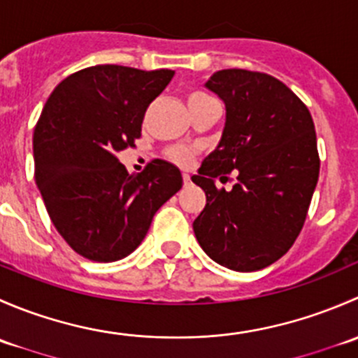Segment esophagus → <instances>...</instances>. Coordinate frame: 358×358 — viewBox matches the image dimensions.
<instances>
[{"label": "esophagus", "instance_id": "1", "mask_svg": "<svg viewBox=\"0 0 358 358\" xmlns=\"http://www.w3.org/2000/svg\"><path fill=\"white\" fill-rule=\"evenodd\" d=\"M182 176H183V183H185V185H189V183H190V175H189V173H182Z\"/></svg>", "mask_w": 358, "mask_h": 358}]
</instances>
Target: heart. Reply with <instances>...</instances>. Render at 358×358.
<instances>
[{"instance_id": "1", "label": "heart", "mask_w": 358, "mask_h": 358, "mask_svg": "<svg viewBox=\"0 0 358 358\" xmlns=\"http://www.w3.org/2000/svg\"><path fill=\"white\" fill-rule=\"evenodd\" d=\"M213 100H215V99H213L209 93L202 92V90H194V92H190L189 96H187V102H189V109L201 106V103L213 102ZM166 154H168V159H171L173 162L185 166V164H189L190 161H192L196 150L190 149V147L176 145V147H171V149H169Z\"/></svg>"}]
</instances>
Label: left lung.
<instances>
[{
	"mask_svg": "<svg viewBox=\"0 0 358 358\" xmlns=\"http://www.w3.org/2000/svg\"><path fill=\"white\" fill-rule=\"evenodd\" d=\"M206 86L225 102L227 121L218 147L192 176L206 192L194 232L220 265L265 268L294 244L319 180L312 114L265 72L223 69ZM232 171L233 190L216 189L214 178Z\"/></svg>",
	"mask_w": 358,
	"mask_h": 358,
	"instance_id": "obj_1",
	"label": "left lung"
}]
</instances>
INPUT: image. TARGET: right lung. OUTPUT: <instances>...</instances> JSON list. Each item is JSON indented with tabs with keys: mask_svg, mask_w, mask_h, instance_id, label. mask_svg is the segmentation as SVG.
<instances>
[{
	"mask_svg": "<svg viewBox=\"0 0 358 358\" xmlns=\"http://www.w3.org/2000/svg\"><path fill=\"white\" fill-rule=\"evenodd\" d=\"M175 71L93 66L57 85L34 128V178L50 220L92 262L128 256L154 215L182 189V173L154 159L128 175L117 152L142 136L147 107Z\"/></svg>",
	"mask_w": 358,
	"mask_h": 358,
	"instance_id": "1",
	"label": "right lung"
}]
</instances>
